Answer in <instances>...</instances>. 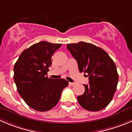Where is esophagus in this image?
Listing matches in <instances>:
<instances>
[{
	"label": "esophagus",
	"instance_id": "34e87169",
	"mask_svg": "<svg viewBox=\"0 0 132 132\" xmlns=\"http://www.w3.org/2000/svg\"><path fill=\"white\" fill-rule=\"evenodd\" d=\"M75 84V82H69V85L70 86H73Z\"/></svg>",
	"mask_w": 132,
	"mask_h": 132
}]
</instances>
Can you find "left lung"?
Returning <instances> with one entry per match:
<instances>
[{
    "instance_id": "obj_1",
    "label": "left lung",
    "mask_w": 132,
    "mask_h": 132,
    "mask_svg": "<svg viewBox=\"0 0 132 132\" xmlns=\"http://www.w3.org/2000/svg\"><path fill=\"white\" fill-rule=\"evenodd\" d=\"M67 49L77 62L79 71L89 79V84H84V93L77 97L79 104L92 112L104 109L112 100L119 80L113 61L104 50L90 43L68 44Z\"/></svg>"
}]
</instances>
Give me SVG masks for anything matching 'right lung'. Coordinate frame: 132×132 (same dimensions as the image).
<instances>
[{
	"label": "right lung",
	"mask_w": 132,
	"mask_h": 132,
	"mask_svg": "<svg viewBox=\"0 0 132 132\" xmlns=\"http://www.w3.org/2000/svg\"><path fill=\"white\" fill-rule=\"evenodd\" d=\"M62 46L41 41L24 50L14 66V81L23 100L32 109L46 112L59 101L63 89L68 85L64 79L47 76L52 57Z\"/></svg>",
	"instance_id": "1"
}]
</instances>
